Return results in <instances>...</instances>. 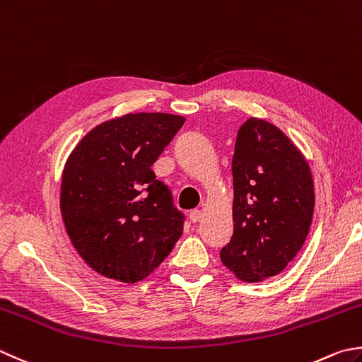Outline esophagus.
Wrapping results in <instances>:
<instances>
[{
  "instance_id": "1",
  "label": "esophagus",
  "mask_w": 362,
  "mask_h": 362,
  "mask_svg": "<svg viewBox=\"0 0 362 362\" xmlns=\"http://www.w3.org/2000/svg\"><path fill=\"white\" fill-rule=\"evenodd\" d=\"M201 218H202L201 210H191V211H189V219H191V223H199V221H201Z\"/></svg>"
}]
</instances>
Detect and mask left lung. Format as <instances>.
Segmentation results:
<instances>
[{
    "instance_id": "obj_1",
    "label": "left lung",
    "mask_w": 362,
    "mask_h": 362,
    "mask_svg": "<svg viewBox=\"0 0 362 362\" xmlns=\"http://www.w3.org/2000/svg\"><path fill=\"white\" fill-rule=\"evenodd\" d=\"M232 175L233 235L219 257L240 281H265L286 270L306 242L313 174L284 132L250 117L237 133Z\"/></svg>"
}]
</instances>
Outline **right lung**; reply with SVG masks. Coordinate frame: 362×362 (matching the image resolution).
I'll use <instances>...</instances> for the list:
<instances>
[{
    "label": "right lung",
    "mask_w": 362,
    "mask_h": 362,
    "mask_svg": "<svg viewBox=\"0 0 362 362\" xmlns=\"http://www.w3.org/2000/svg\"><path fill=\"white\" fill-rule=\"evenodd\" d=\"M185 124L166 112L125 115L92 129L67 158L61 215L83 260L133 284L151 274L183 232L182 211L151 169Z\"/></svg>",
    "instance_id": "1"
}]
</instances>
